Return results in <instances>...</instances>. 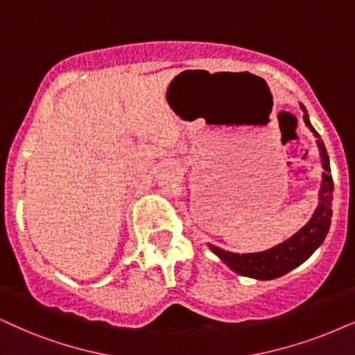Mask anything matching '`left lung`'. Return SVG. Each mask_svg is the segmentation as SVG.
Wrapping results in <instances>:
<instances>
[{"mask_svg": "<svg viewBox=\"0 0 355 355\" xmlns=\"http://www.w3.org/2000/svg\"><path fill=\"white\" fill-rule=\"evenodd\" d=\"M303 110V121L304 124L315 132V137H318V147L321 150V160H322V183L320 190V205L309 219V223L303 230H300L293 237L285 241L284 244H278L275 248L263 250V252L257 254H234L227 252L216 248V245H209L211 250L218 255L219 259L230 266L232 270L241 273V275L257 278V280H272V278L285 275L291 268L298 267L303 263L309 255L320 248L321 242L329 231L331 226V216H333V209H331V203H333V175H331L329 168V157H327L324 142L321 141L320 134L315 131L311 123L308 119L306 107L302 106Z\"/></svg>", "mask_w": 355, "mask_h": 355, "instance_id": "8db88e82", "label": "left lung"}]
</instances>
